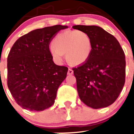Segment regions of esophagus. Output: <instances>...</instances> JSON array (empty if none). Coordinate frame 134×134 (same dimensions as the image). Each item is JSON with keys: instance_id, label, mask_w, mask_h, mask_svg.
<instances>
[{"instance_id": "obj_1", "label": "esophagus", "mask_w": 134, "mask_h": 134, "mask_svg": "<svg viewBox=\"0 0 134 134\" xmlns=\"http://www.w3.org/2000/svg\"><path fill=\"white\" fill-rule=\"evenodd\" d=\"M73 74H74V71H73L72 69L69 68L68 70V75H72Z\"/></svg>"}]
</instances>
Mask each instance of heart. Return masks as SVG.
Listing matches in <instances>:
<instances>
[{"label": "heart", "mask_w": 134, "mask_h": 134, "mask_svg": "<svg viewBox=\"0 0 134 134\" xmlns=\"http://www.w3.org/2000/svg\"><path fill=\"white\" fill-rule=\"evenodd\" d=\"M93 45L90 36L82 31L68 30L58 34L52 42L49 52L53 60L60 64L64 59L71 64H81L87 61Z\"/></svg>", "instance_id": "obj_1"}]
</instances>
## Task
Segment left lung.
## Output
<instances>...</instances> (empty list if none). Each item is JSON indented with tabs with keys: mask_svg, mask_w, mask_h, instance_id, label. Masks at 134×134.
I'll list each match as a JSON object with an SVG mask.
<instances>
[{
	"mask_svg": "<svg viewBox=\"0 0 134 134\" xmlns=\"http://www.w3.org/2000/svg\"><path fill=\"white\" fill-rule=\"evenodd\" d=\"M74 29L87 33L93 49L87 61L73 68L81 101L98 109L111 105L118 99L125 82V55L119 42L97 26L77 25Z\"/></svg>",
	"mask_w": 134,
	"mask_h": 134,
	"instance_id": "1",
	"label": "left lung"
}]
</instances>
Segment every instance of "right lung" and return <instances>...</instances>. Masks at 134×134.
Masks as SVG:
<instances>
[{"label":"right lung","mask_w":134,"mask_h":134,"mask_svg":"<svg viewBox=\"0 0 134 134\" xmlns=\"http://www.w3.org/2000/svg\"><path fill=\"white\" fill-rule=\"evenodd\" d=\"M66 26L37 29L18 38L8 56V88L16 103L30 111H43L55 103L68 68L56 65L49 46Z\"/></svg>","instance_id":"right-lung-1"}]
</instances>
